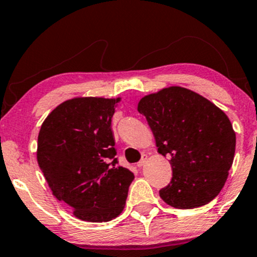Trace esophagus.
I'll list each match as a JSON object with an SVG mask.
<instances>
[{"mask_svg": "<svg viewBox=\"0 0 257 257\" xmlns=\"http://www.w3.org/2000/svg\"><path fill=\"white\" fill-rule=\"evenodd\" d=\"M146 161H147V157H146V156H143V158H141V159H140V161H139V162H138V163H137V166H138V168H141V167H143V166H144V164H145V163H146Z\"/></svg>", "mask_w": 257, "mask_h": 257, "instance_id": "esophagus-1", "label": "esophagus"}]
</instances>
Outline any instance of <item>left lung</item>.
Wrapping results in <instances>:
<instances>
[{
  "mask_svg": "<svg viewBox=\"0 0 257 257\" xmlns=\"http://www.w3.org/2000/svg\"><path fill=\"white\" fill-rule=\"evenodd\" d=\"M158 153L169 156L170 184L161 198L178 209L211 202L225 185L235 151V133L222 110L182 87L163 88L139 101Z\"/></svg>",
  "mask_w": 257,
  "mask_h": 257,
  "instance_id": "1",
  "label": "left lung"
}]
</instances>
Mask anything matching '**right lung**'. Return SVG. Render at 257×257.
Listing matches in <instances>:
<instances>
[{"mask_svg": "<svg viewBox=\"0 0 257 257\" xmlns=\"http://www.w3.org/2000/svg\"><path fill=\"white\" fill-rule=\"evenodd\" d=\"M120 98H73L44 119L37 162L53 196L79 220L107 222L122 213L134 174L117 167L111 119Z\"/></svg>", "mask_w": 257, "mask_h": 257, "instance_id": "obj_1", "label": "right lung"}]
</instances>
